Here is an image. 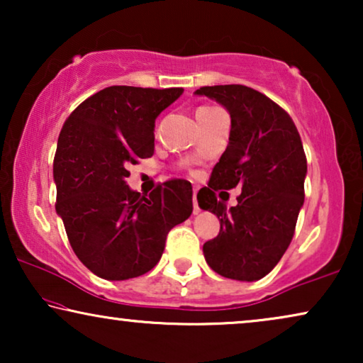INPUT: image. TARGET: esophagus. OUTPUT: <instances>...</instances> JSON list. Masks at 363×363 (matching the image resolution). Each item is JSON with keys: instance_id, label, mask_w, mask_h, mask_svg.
Wrapping results in <instances>:
<instances>
[{"instance_id": "esophagus-1", "label": "esophagus", "mask_w": 363, "mask_h": 363, "mask_svg": "<svg viewBox=\"0 0 363 363\" xmlns=\"http://www.w3.org/2000/svg\"><path fill=\"white\" fill-rule=\"evenodd\" d=\"M196 188L195 190H193V213H195V215H198V213H200V206H198V200H196Z\"/></svg>"}]
</instances>
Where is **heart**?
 Wrapping results in <instances>:
<instances>
[{"mask_svg":"<svg viewBox=\"0 0 363 363\" xmlns=\"http://www.w3.org/2000/svg\"><path fill=\"white\" fill-rule=\"evenodd\" d=\"M218 111H220V108L210 107V106H201V107L196 108V118H200L203 116H210V113H215Z\"/></svg>","mask_w":363,"mask_h":363,"instance_id":"obj_1","label":"heart"}]
</instances>
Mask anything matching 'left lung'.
Instances as JSON below:
<instances>
[{
  "mask_svg": "<svg viewBox=\"0 0 363 363\" xmlns=\"http://www.w3.org/2000/svg\"><path fill=\"white\" fill-rule=\"evenodd\" d=\"M215 99L231 116L230 142L213 168L198 205L215 213L220 233L203 245L208 266L236 281H257L289 247L304 205L307 160L301 135L284 108L241 84L206 86L195 92ZM240 186L236 207L216 191Z\"/></svg>",
  "mask_w": 363,
  "mask_h": 363,
  "instance_id": "left-lung-1",
  "label": "left lung"
}]
</instances>
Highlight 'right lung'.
Masks as SVG:
<instances>
[{
    "mask_svg": "<svg viewBox=\"0 0 363 363\" xmlns=\"http://www.w3.org/2000/svg\"><path fill=\"white\" fill-rule=\"evenodd\" d=\"M182 87H106L64 122L54 157L56 211L81 262L107 281L155 267L168 231L190 218L191 183L173 178L142 196L127 170L155 150V118Z\"/></svg>",
    "mask_w": 363,
    "mask_h": 363,
    "instance_id": "add662e5",
    "label": "right lung"
}]
</instances>
